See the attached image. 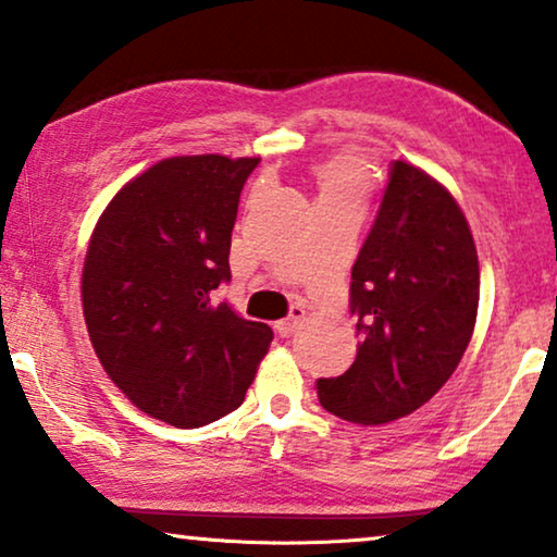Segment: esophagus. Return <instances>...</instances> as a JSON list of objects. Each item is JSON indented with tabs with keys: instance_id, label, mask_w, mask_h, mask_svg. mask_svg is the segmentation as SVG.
<instances>
[{
	"instance_id": "34e87169",
	"label": "esophagus",
	"mask_w": 557,
	"mask_h": 557,
	"mask_svg": "<svg viewBox=\"0 0 557 557\" xmlns=\"http://www.w3.org/2000/svg\"><path fill=\"white\" fill-rule=\"evenodd\" d=\"M305 320V308H300V305H295L293 310H289L287 318H282L275 323V331L282 335V338H287V335H293L297 331V325H300Z\"/></svg>"
}]
</instances>
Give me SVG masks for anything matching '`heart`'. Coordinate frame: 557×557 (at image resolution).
I'll return each mask as SVG.
<instances>
[{
	"label": "heart",
	"mask_w": 557,
	"mask_h": 557,
	"mask_svg": "<svg viewBox=\"0 0 557 557\" xmlns=\"http://www.w3.org/2000/svg\"><path fill=\"white\" fill-rule=\"evenodd\" d=\"M312 178L318 186V209H363L371 199L375 174L371 161L360 151H338L325 156L312 166Z\"/></svg>",
	"instance_id": "obj_1"
}]
</instances>
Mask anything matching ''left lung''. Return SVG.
<instances>
[{
    "instance_id": "8db88e82",
    "label": "left lung",
    "mask_w": 557,
    "mask_h": 557,
    "mask_svg": "<svg viewBox=\"0 0 557 557\" xmlns=\"http://www.w3.org/2000/svg\"><path fill=\"white\" fill-rule=\"evenodd\" d=\"M350 277L358 356L338 379L318 381V398L354 424H388L451 379L474 333L480 260L451 191L396 161Z\"/></svg>"
}]
</instances>
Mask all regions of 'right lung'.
<instances>
[{"label":"right lung","instance_id":"right-lung-1","mask_svg":"<svg viewBox=\"0 0 557 557\" xmlns=\"http://www.w3.org/2000/svg\"><path fill=\"white\" fill-rule=\"evenodd\" d=\"M257 163L163 159L123 184L90 234L81 297L92 350L136 409L176 429L239 409L270 350V325L214 300Z\"/></svg>","mask_w":557,"mask_h":557}]
</instances>
